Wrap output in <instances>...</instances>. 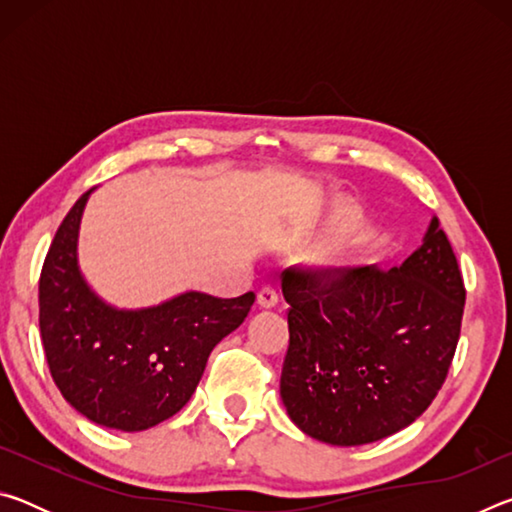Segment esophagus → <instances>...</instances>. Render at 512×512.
<instances>
[{
	"instance_id": "1",
	"label": "esophagus",
	"mask_w": 512,
	"mask_h": 512,
	"mask_svg": "<svg viewBox=\"0 0 512 512\" xmlns=\"http://www.w3.org/2000/svg\"><path fill=\"white\" fill-rule=\"evenodd\" d=\"M257 302H259V307H264V309L275 307L277 305V291L273 287H262L257 293Z\"/></svg>"
}]
</instances>
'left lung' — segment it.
<instances>
[{
	"label": "left lung",
	"instance_id": "obj_1",
	"mask_svg": "<svg viewBox=\"0 0 512 512\" xmlns=\"http://www.w3.org/2000/svg\"><path fill=\"white\" fill-rule=\"evenodd\" d=\"M282 293L289 350L280 395L300 431L329 445H366L429 409L465 307L461 268L436 216L400 266H291Z\"/></svg>",
	"mask_w": 512,
	"mask_h": 512
}]
</instances>
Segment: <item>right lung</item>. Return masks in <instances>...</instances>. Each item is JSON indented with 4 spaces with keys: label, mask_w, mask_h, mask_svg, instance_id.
<instances>
[{
    "label": "right lung",
    "mask_w": 512,
    "mask_h": 512,
    "mask_svg": "<svg viewBox=\"0 0 512 512\" xmlns=\"http://www.w3.org/2000/svg\"><path fill=\"white\" fill-rule=\"evenodd\" d=\"M85 192L60 223L40 273V336L58 391L94 424L144 431L194 395L214 345L244 323L255 293L187 291L162 305L117 309L90 289L76 244Z\"/></svg>",
    "instance_id": "1"
}]
</instances>
